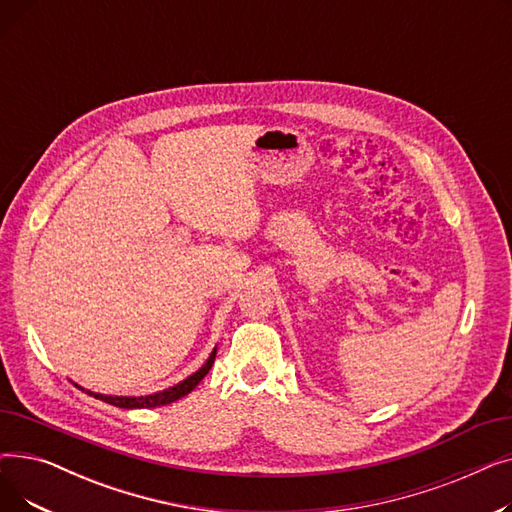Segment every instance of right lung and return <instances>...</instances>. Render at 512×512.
I'll use <instances>...</instances> for the list:
<instances>
[{
    "label": "right lung",
    "mask_w": 512,
    "mask_h": 512,
    "mask_svg": "<svg viewBox=\"0 0 512 512\" xmlns=\"http://www.w3.org/2000/svg\"><path fill=\"white\" fill-rule=\"evenodd\" d=\"M215 353H218V346L213 348L211 355L207 357V361L195 371L188 375V378H184L182 382L166 388V390H159V392H153V394H145V396H112V394H101V392H91L83 386L74 384L78 390L87 392L89 396H95L103 402H107V405H114V407H120V409H155V407H164V405H170V402L186 396L188 392H193L199 382L205 378V375L209 373L213 361H215Z\"/></svg>",
    "instance_id": "obj_1"
}]
</instances>
